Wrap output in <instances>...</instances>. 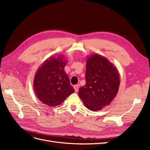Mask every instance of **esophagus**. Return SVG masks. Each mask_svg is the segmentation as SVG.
Returning <instances> with one entry per match:
<instances>
[{
    "instance_id": "esophagus-1",
    "label": "esophagus",
    "mask_w": 150,
    "mask_h": 150,
    "mask_svg": "<svg viewBox=\"0 0 150 150\" xmlns=\"http://www.w3.org/2000/svg\"><path fill=\"white\" fill-rule=\"evenodd\" d=\"M78 88H79V85H75V86H74V89L76 92H78Z\"/></svg>"
}]
</instances>
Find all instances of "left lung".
Listing matches in <instances>:
<instances>
[{"instance_id":"1","label":"left lung","mask_w":150,"mask_h":150,"mask_svg":"<svg viewBox=\"0 0 150 150\" xmlns=\"http://www.w3.org/2000/svg\"><path fill=\"white\" fill-rule=\"evenodd\" d=\"M120 79L118 71L106 57L92 54L86 60V84L79 88V96L89 110H101L116 96Z\"/></svg>"}]
</instances>
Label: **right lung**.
<instances>
[{
    "label": "right lung",
    "mask_w": 150,
    "mask_h": 150,
    "mask_svg": "<svg viewBox=\"0 0 150 150\" xmlns=\"http://www.w3.org/2000/svg\"><path fill=\"white\" fill-rule=\"evenodd\" d=\"M66 64L64 55L51 56L35 72L34 91L39 101L47 106H58L75 92L64 71Z\"/></svg>",
    "instance_id": "1"
}]
</instances>
